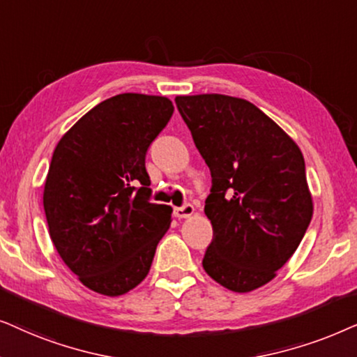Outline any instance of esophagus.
<instances>
[{"label":"esophagus","mask_w":357,"mask_h":357,"mask_svg":"<svg viewBox=\"0 0 357 357\" xmlns=\"http://www.w3.org/2000/svg\"><path fill=\"white\" fill-rule=\"evenodd\" d=\"M192 213H194V206H191V204H184L183 207L174 208V215L178 218H188L191 217Z\"/></svg>","instance_id":"34e87169"}]
</instances>
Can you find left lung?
I'll return each instance as SVG.
<instances>
[{
	"label": "left lung",
	"instance_id": "obj_1",
	"mask_svg": "<svg viewBox=\"0 0 357 357\" xmlns=\"http://www.w3.org/2000/svg\"><path fill=\"white\" fill-rule=\"evenodd\" d=\"M174 101L212 174L204 271L228 291H255L296 253L312 220L302 151L246 99L212 93Z\"/></svg>",
	"mask_w": 357,
	"mask_h": 357
}]
</instances>
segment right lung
Here are the masks:
<instances>
[{
	"mask_svg": "<svg viewBox=\"0 0 357 357\" xmlns=\"http://www.w3.org/2000/svg\"><path fill=\"white\" fill-rule=\"evenodd\" d=\"M165 96L122 93L84 114L54 150L44 211L56 253L107 297L139 286L173 208L150 202L145 155L173 116Z\"/></svg>",
	"mask_w": 357,
	"mask_h": 357,
	"instance_id": "add662e5",
	"label": "right lung"
}]
</instances>
